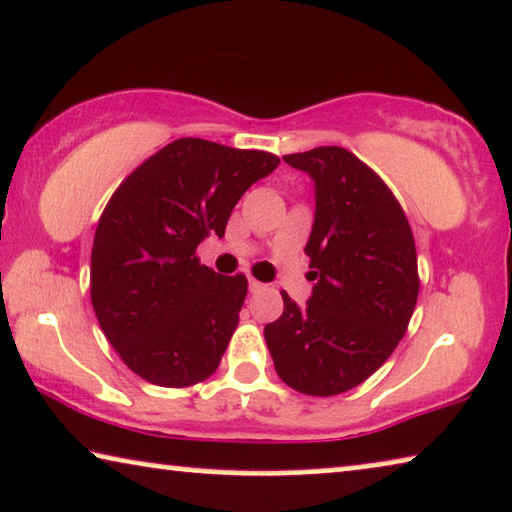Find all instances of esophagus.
Listing matches in <instances>:
<instances>
[{
	"label": "esophagus",
	"mask_w": 512,
	"mask_h": 512,
	"mask_svg": "<svg viewBox=\"0 0 512 512\" xmlns=\"http://www.w3.org/2000/svg\"><path fill=\"white\" fill-rule=\"evenodd\" d=\"M249 291L261 293V291H265V284H261V281H256V279H249Z\"/></svg>",
	"instance_id": "34e87169"
}]
</instances>
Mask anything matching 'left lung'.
<instances>
[{
  "mask_svg": "<svg viewBox=\"0 0 512 512\" xmlns=\"http://www.w3.org/2000/svg\"><path fill=\"white\" fill-rule=\"evenodd\" d=\"M316 182V217L305 254L309 305L284 298L265 325L274 369L293 390L332 397L367 381L395 351L420 291L416 240L388 184L337 145L286 154Z\"/></svg>",
  "mask_w": 512,
  "mask_h": 512,
  "instance_id": "1",
  "label": "left lung"
}]
</instances>
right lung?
<instances>
[{
	"mask_svg": "<svg viewBox=\"0 0 512 512\" xmlns=\"http://www.w3.org/2000/svg\"><path fill=\"white\" fill-rule=\"evenodd\" d=\"M279 166L263 150L177 138L124 177L94 233L90 295L124 365L161 388L217 372L247 298L242 272L201 263L198 244L224 238L244 191Z\"/></svg>",
	"mask_w": 512,
	"mask_h": 512,
	"instance_id": "right-lung-1",
	"label": "right lung"
}]
</instances>
